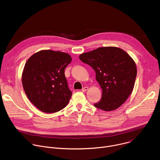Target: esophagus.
Returning a JSON list of instances; mask_svg holds the SVG:
<instances>
[{
	"label": "esophagus",
	"instance_id": "esophagus-1",
	"mask_svg": "<svg viewBox=\"0 0 160 160\" xmlns=\"http://www.w3.org/2000/svg\"><path fill=\"white\" fill-rule=\"evenodd\" d=\"M88 89V88L87 87H85L82 90V91H83V92H85V91H87Z\"/></svg>",
	"mask_w": 160,
	"mask_h": 160
}]
</instances>
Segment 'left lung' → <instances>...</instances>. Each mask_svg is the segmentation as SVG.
I'll return each instance as SVG.
<instances>
[{
	"mask_svg": "<svg viewBox=\"0 0 160 160\" xmlns=\"http://www.w3.org/2000/svg\"><path fill=\"white\" fill-rule=\"evenodd\" d=\"M79 58L93 68L96 80L102 90L101 101L94 104V106L105 111L120 107L133 89L137 76L133 59L117 47L99 48L82 53Z\"/></svg>",
	"mask_w": 160,
	"mask_h": 160,
	"instance_id": "obj_1",
	"label": "left lung"
}]
</instances>
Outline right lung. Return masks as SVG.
Returning a JSON list of instances; mask_svg holds the SVG:
<instances>
[{
    "mask_svg": "<svg viewBox=\"0 0 160 160\" xmlns=\"http://www.w3.org/2000/svg\"><path fill=\"white\" fill-rule=\"evenodd\" d=\"M72 60L70 54L52 50L38 51L27 60L22 84L27 98L39 110L56 112L69 102L72 92L64 70Z\"/></svg>",
    "mask_w": 160,
    "mask_h": 160,
    "instance_id": "1",
    "label": "right lung"
}]
</instances>
